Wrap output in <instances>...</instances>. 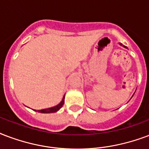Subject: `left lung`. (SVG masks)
Listing matches in <instances>:
<instances>
[{
	"instance_id": "8db88e82",
	"label": "left lung",
	"mask_w": 149,
	"mask_h": 149,
	"mask_svg": "<svg viewBox=\"0 0 149 149\" xmlns=\"http://www.w3.org/2000/svg\"><path fill=\"white\" fill-rule=\"evenodd\" d=\"M120 44V45H122V44ZM123 47H126V48H127V47H125V46H123Z\"/></svg>"
}]
</instances>
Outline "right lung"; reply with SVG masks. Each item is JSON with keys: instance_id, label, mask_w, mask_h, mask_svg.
I'll list each match as a JSON object with an SVG mask.
<instances>
[{"instance_id": "obj_1", "label": "right lung", "mask_w": 149, "mask_h": 149, "mask_svg": "<svg viewBox=\"0 0 149 149\" xmlns=\"http://www.w3.org/2000/svg\"><path fill=\"white\" fill-rule=\"evenodd\" d=\"M64 99H65V96L63 97V98H62V102H60L58 105H57L56 106L49 108V109H45L38 110V112H41V113H52V112H57L58 110H59L62 107V105H63V104H64ZM35 111H36V110H35Z\"/></svg>"}]
</instances>
